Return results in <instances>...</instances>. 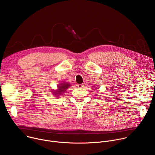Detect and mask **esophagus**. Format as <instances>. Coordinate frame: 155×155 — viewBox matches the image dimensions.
Listing matches in <instances>:
<instances>
[{"label": "esophagus", "instance_id": "obj_1", "mask_svg": "<svg viewBox=\"0 0 155 155\" xmlns=\"http://www.w3.org/2000/svg\"><path fill=\"white\" fill-rule=\"evenodd\" d=\"M77 87H78L79 88H82L83 87H84V85L83 84H77Z\"/></svg>", "mask_w": 155, "mask_h": 155}]
</instances>
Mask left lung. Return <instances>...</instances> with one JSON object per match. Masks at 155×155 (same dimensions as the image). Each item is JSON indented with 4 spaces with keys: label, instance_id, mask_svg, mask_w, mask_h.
Segmentation results:
<instances>
[{
    "label": "left lung",
    "instance_id": "8db88e82",
    "mask_svg": "<svg viewBox=\"0 0 155 155\" xmlns=\"http://www.w3.org/2000/svg\"><path fill=\"white\" fill-rule=\"evenodd\" d=\"M93 88H94V87H93Z\"/></svg>",
    "mask_w": 155,
    "mask_h": 155
}]
</instances>
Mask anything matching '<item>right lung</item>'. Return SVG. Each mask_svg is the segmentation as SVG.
Returning <instances> with one entry per match:
<instances>
[{
    "label": "right lung",
    "instance_id": "right-lung-1",
    "mask_svg": "<svg viewBox=\"0 0 155 155\" xmlns=\"http://www.w3.org/2000/svg\"><path fill=\"white\" fill-rule=\"evenodd\" d=\"M71 84L69 82H62L57 85L58 88L56 90H53L52 94L56 97L61 96V95L63 94L64 92L67 90V89L70 87Z\"/></svg>",
    "mask_w": 155,
    "mask_h": 155
}]
</instances>
